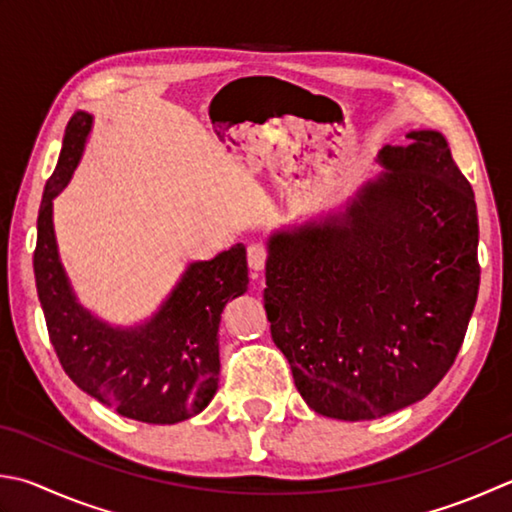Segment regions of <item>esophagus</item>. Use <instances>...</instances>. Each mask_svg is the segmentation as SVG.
Wrapping results in <instances>:
<instances>
[{
  "label": "esophagus",
  "instance_id": "obj_1",
  "mask_svg": "<svg viewBox=\"0 0 512 512\" xmlns=\"http://www.w3.org/2000/svg\"><path fill=\"white\" fill-rule=\"evenodd\" d=\"M247 263H249V269L254 272V276H258L260 272H263L265 263H267V247L260 243L249 245L247 247Z\"/></svg>",
  "mask_w": 512,
  "mask_h": 512
}]
</instances>
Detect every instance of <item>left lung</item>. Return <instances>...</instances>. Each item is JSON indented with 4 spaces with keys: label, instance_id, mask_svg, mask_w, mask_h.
Listing matches in <instances>:
<instances>
[{
    "label": "left lung",
    "instance_id": "obj_1",
    "mask_svg": "<svg viewBox=\"0 0 512 512\" xmlns=\"http://www.w3.org/2000/svg\"><path fill=\"white\" fill-rule=\"evenodd\" d=\"M343 211L267 240L265 312L296 390L323 417L368 421L435 390L479 292L470 182L435 129L385 144Z\"/></svg>",
    "mask_w": 512,
    "mask_h": 512
}]
</instances>
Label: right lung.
Wrapping results in <instances>:
<instances>
[{
  "label": "right lung",
  "mask_w": 512,
  "mask_h": 512,
  "mask_svg": "<svg viewBox=\"0 0 512 512\" xmlns=\"http://www.w3.org/2000/svg\"><path fill=\"white\" fill-rule=\"evenodd\" d=\"M91 127L86 111L71 118L37 216L33 269L48 336L71 381L104 406L142 423L185 421L218 390L220 314L247 292L245 245L189 263L147 321L122 327L95 316L77 301L53 229V200L80 165Z\"/></svg>",
  "instance_id": "add662e5"
}]
</instances>
